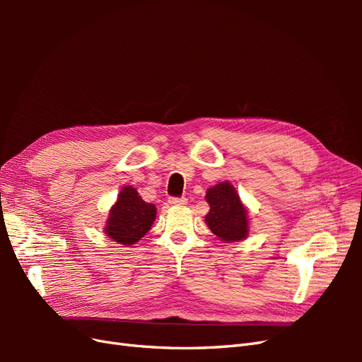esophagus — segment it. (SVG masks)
<instances>
[{
  "label": "esophagus",
  "mask_w": 362,
  "mask_h": 362,
  "mask_svg": "<svg viewBox=\"0 0 362 362\" xmlns=\"http://www.w3.org/2000/svg\"><path fill=\"white\" fill-rule=\"evenodd\" d=\"M169 204H172V205H185V204H187V199H185V198H170Z\"/></svg>",
  "instance_id": "1"
}]
</instances>
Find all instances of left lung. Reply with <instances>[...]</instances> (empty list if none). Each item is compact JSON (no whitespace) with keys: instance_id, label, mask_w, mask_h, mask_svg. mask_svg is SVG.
Instances as JSON below:
<instances>
[{"instance_id":"obj_1","label":"left lung","mask_w":362,"mask_h":362,"mask_svg":"<svg viewBox=\"0 0 362 362\" xmlns=\"http://www.w3.org/2000/svg\"><path fill=\"white\" fill-rule=\"evenodd\" d=\"M206 202L210 211L205 216V223L223 242H240L249 234L247 210L240 199L231 182H218L206 190Z\"/></svg>"}]
</instances>
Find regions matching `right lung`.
<instances>
[{"mask_svg":"<svg viewBox=\"0 0 362 362\" xmlns=\"http://www.w3.org/2000/svg\"><path fill=\"white\" fill-rule=\"evenodd\" d=\"M156 214L154 204L145 202L134 187L125 185L108 213L104 233L120 245H136L151 229Z\"/></svg>","mask_w":362,"mask_h":362,"instance_id":"obj_1","label":"right lung"}]
</instances>
